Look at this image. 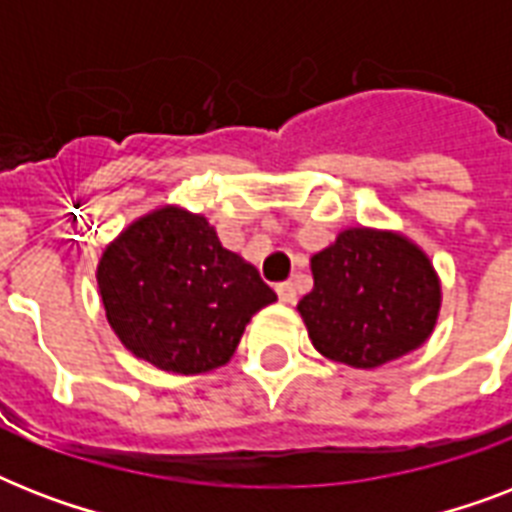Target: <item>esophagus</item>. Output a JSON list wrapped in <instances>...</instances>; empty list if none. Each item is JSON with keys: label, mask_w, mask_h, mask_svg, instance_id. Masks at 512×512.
<instances>
[{"label": "esophagus", "mask_w": 512, "mask_h": 512, "mask_svg": "<svg viewBox=\"0 0 512 512\" xmlns=\"http://www.w3.org/2000/svg\"><path fill=\"white\" fill-rule=\"evenodd\" d=\"M276 295H279L281 303H295V284L292 281H281V284H276Z\"/></svg>", "instance_id": "obj_1"}]
</instances>
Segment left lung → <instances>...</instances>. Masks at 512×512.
<instances>
[{
  "label": "left lung",
  "mask_w": 512,
  "mask_h": 512,
  "mask_svg": "<svg viewBox=\"0 0 512 512\" xmlns=\"http://www.w3.org/2000/svg\"><path fill=\"white\" fill-rule=\"evenodd\" d=\"M313 289L300 300L313 348L332 361L374 369L420 348L436 327L441 284L404 236L350 228L311 260Z\"/></svg>",
  "instance_id": "left-lung-1"
}]
</instances>
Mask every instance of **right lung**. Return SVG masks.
Instances as JSON below:
<instances>
[{
  "mask_svg": "<svg viewBox=\"0 0 512 512\" xmlns=\"http://www.w3.org/2000/svg\"><path fill=\"white\" fill-rule=\"evenodd\" d=\"M98 287L119 340L177 374L223 366L247 321L276 300L204 217L175 207L140 217L103 252Z\"/></svg>",
  "mask_w": 512,
  "mask_h": 512,
  "instance_id": "1",
  "label": "right lung"
}]
</instances>
